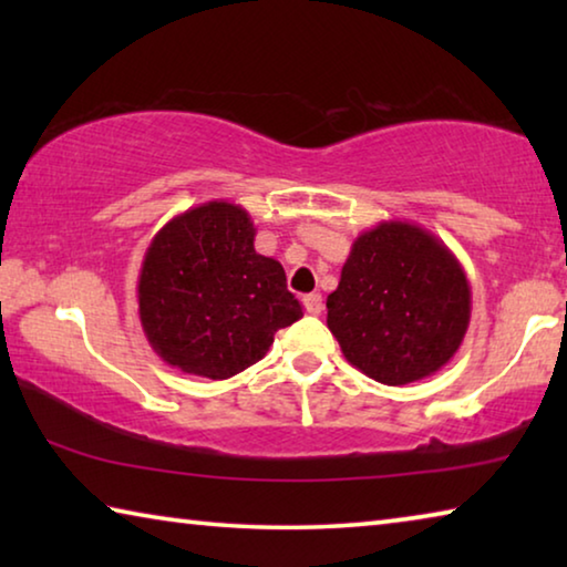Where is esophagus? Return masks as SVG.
<instances>
[{"label": "esophagus", "instance_id": "obj_1", "mask_svg": "<svg viewBox=\"0 0 567 567\" xmlns=\"http://www.w3.org/2000/svg\"><path fill=\"white\" fill-rule=\"evenodd\" d=\"M305 310L310 315H320L322 312V295L320 292H310L305 295Z\"/></svg>", "mask_w": 567, "mask_h": 567}]
</instances>
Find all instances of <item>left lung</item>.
Listing matches in <instances>:
<instances>
[{"mask_svg":"<svg viewBox=\"0 0 567 567\" xmlns=\"http://www.w3.org/2000/svg\"><path fill=\"white\" fill-rule=\"evenodd\" d=\"M467 275L443 239L405 219H382L354 239L328 328L352 368L382 385L435 375L470 324Z\"/></svg>","mask_w":567,"mask_h":567,"instance_id":"left-lung-1","label":"left lung"}]
</instances>
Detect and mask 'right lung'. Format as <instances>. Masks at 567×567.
I'll use <instances>...</instances> for the list:
<instances>
[{"mask_svg": "<svg viewBox=\"0 0 567 567\" xmlns=\"http://www.w3.org/2000/svg\"><path fill=\"white\" fill-rule=\"evenodd\" d=\"M255 235L245 207L213 199L152 237L137 280L140 322L169 368L227 380L302 318L282 265L257 252Z\"/></svg>", "mask_w": 567, "mask_h": 567, "instance_id": "1", "label": "right lung"}]
</instances>
